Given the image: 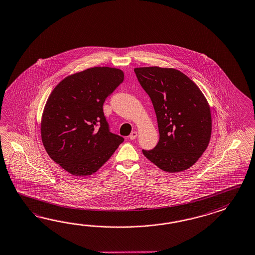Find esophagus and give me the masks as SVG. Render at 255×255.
Segmentation results:
<instances>
[{
  "label": "esophagus",
  "instance_id": "obj_1",
  "mask_svg": "<svg viewBox=\"0 0 255 255\" xmlns=\"http://www.w3.org/2000/svg\"><path fill=\"white\" fill-rule=\"evenodd\" d=\"M138 135V133H137V131H132L131 133H130V136H129V138H130V140H134L136 137Z\"/></svg>",
  "mask_w": 255,
  "mask_h": 255
}]
</instances>
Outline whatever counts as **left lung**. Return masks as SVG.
<instances>
[{
    "mask_svg": "<svg viewBox=\"0 0 255 255\" xmlns=\"http://www.w3.org/2000/svg\"><path fill=\"white\" fill-rule=\"evenodd\" d=\"M157 118L159 141L143 155L168 173L187 170L207 149L212 130L209 102L196 83L173 68H134Z\"/></svg>",
    "mask_w": 255,
    "mask_h": 255,
    "instance_id": "left-lung-1",
    "label": "left lung"
}]
</instances>
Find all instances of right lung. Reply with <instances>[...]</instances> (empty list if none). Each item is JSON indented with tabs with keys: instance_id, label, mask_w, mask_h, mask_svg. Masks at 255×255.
Instances as JSON below:
<instances>
[{
	"instance_id": "1",
	"label": "right lung",
	"mask_w": 255,
	"mask_h": 255,
	"mask_svg": "<svg viewBox=\"0 0 255 255\" xmlns=\"http://www.w3.org/2000/svg\"><path fill=\"white\" fill-rule=\"evenodd\" d=\"M124 79L119 68H87L62 79L48 97L41 118V139L50 158L69 174H94L124 141L110 132L102 109Z\"/></svg>"
}]
</instances>
